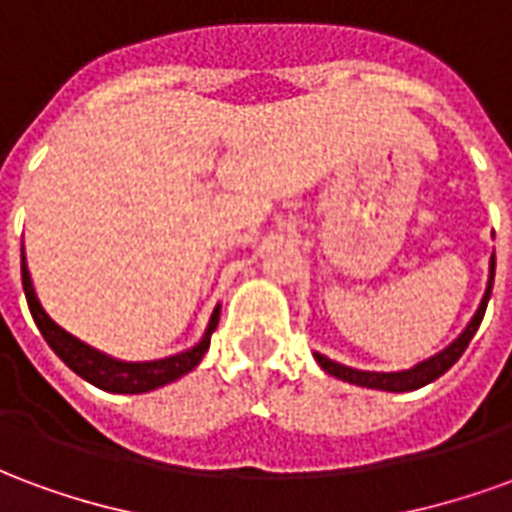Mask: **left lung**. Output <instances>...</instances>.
Segmentation results:
<instances>
[{"label": "left lung", "instance_id": "left-lung-1", "mask_svg": "<svg viewBox=\"0 0 512 512\" xmlns=\"http://www.w3.org/2000/svg\"><path fill=\"white\" fill-rule=\"evenodd\" d=\"M494 268H496V257H491V277H488V288H485L483 301H480V307H477V312H474V318L469 321V326L463 329L461 337H458L450 348H444L441 354L430 356L428 362H419L417 367L403 370V373H367V370H354V367L337 365V362H332V359L315 354L318 365H321L329 376L340 378V381H348V384H356V386H367V389H384V392H411V389H419V386L436 381V378L444 376V373H447V370L461 359L463 351H466L469 343H472L474 332L480 329L485 307H488V299H491V290H494Z\"/></svg>", "mask_w": 512, "mask_h": 512}]
</instances>
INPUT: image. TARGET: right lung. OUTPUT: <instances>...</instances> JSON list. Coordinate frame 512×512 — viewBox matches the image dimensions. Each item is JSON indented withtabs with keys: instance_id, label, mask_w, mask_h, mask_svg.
I'll use <instances>...</instances> for the list:
<instances>
[{
	"instance_id": "add662e5",
	"label": "right lung",
	"mask_w": 512,
	"mask_h": 512,
	"mask_svg": "<svg viewBox=\"0 0 512 512\" xmlns=\"http://www.w3.org/2000/svg\"><path fill=\"white\" fill-rule=\"evenodd\" d=\"M21 285H24V296H27L29 312L38 323L43 340L51 345V351L60 356L65 365L71 367L76 376H82L84 381H90L98 389L106 392H120V395H139V392H150L158 386L169 384V381H178L180 376H186L189 370L200 365V359L205 351L211 348V334L216 332V323H219V307L213 310L211 323L205 329V337L200 343L194 345L191 351H183L178 356H169V359H158V362H117L112 356L95 351L90 345H84L82 340H76L73 334L60 329L57 323L51 321L46 310L40 307L35 288H32V279H29L27 260H24V249H21Z\"/></svg>"
}]
</instances>
